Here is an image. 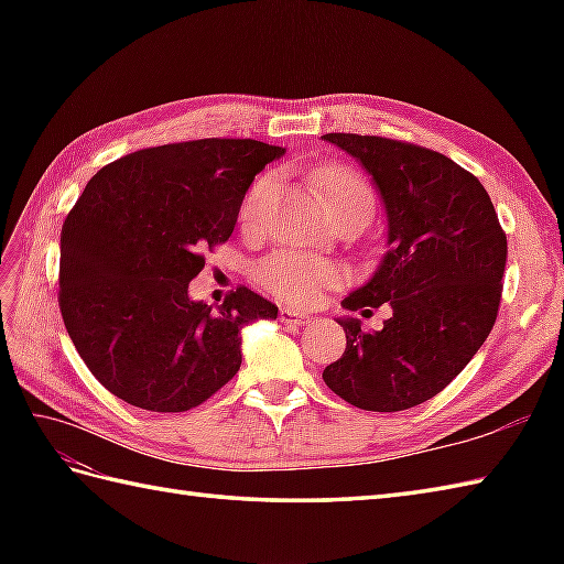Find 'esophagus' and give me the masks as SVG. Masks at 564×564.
Listing matches in <instances>:
<instances>
[{
	"label": "esophagus",
	"instance_id": "1",
	"mask_svg": "<svg viewBox=\"0 0 564 564\" xmlns=\"http://www.w3.org/2000/svg\"><path fill=\"white\" fill-rule=\"evenodd\" d=\"M281 322H285V325H291V327H305V325H310V322H313V317L301 313V310L283 307L281 310Z\"/></svg>",
	"mask_w": 564,
	"mask_h": 564
}]
</instances>
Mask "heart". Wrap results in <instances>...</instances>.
<instances>
[{"label": "heart", "instance_id": "1", "mask_svg": "<svg viewBox=\"0 0 564 564\" xmlns=\"http://www.w3.org/2000/svg\"><path fill=\"white\" fill-rule=\"evenodd\" d=\"M317 182L325 188L329 210L344 206V203H368V206H373V194H370L368 184L349 170H325L319 172ZM269 176H261L251 184L242 203V213H239L245 225L257 223L261 203L269 194ZM257 275L263 283V289L271 291L275 297H281V301L293 305H307L317 301L322 291L341 283L344 271L334 261L322 257L305 254V251L297 249H279L259 263Z\"/></svg>", "mask_w": 564, "mask_h": 564}]
</instances>
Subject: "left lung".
Returning a JSON list of instances; mask_svg holds the SVG:
<instances>
[{"mask_svg":"<svg viewBox=\"0 0 564 564\" xmlns=\"http://www.w3.org/2000/svg\"><path fill=\"white\" fill-rule=\"evenodd\" d=\"M322 138L373 176L388 218L386 257L341 305L392 310L380 332L341 317L346 349L322 378L358 410H410L446 388L492 332L507 235L485 186L446 154L378 135Z\"/></svg>","mask_w":564,"mask_h":564,"instance_id":"1","label":"left lung"}]
</instances>
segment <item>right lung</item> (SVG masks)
<instances>
[{"label": "right lung", "mask_w": 564, "mask_h": 564, "mask_svg": "<svg viewBox=\"0 0 564 564\" xmlns=\"http://www.w3.org/2000/svg\"><path fill=\"white\" fill-rule=\"evenodd\" d=\"M285 148L206 138L138 150L89 178L59 235V313L91 376L123 402L186 412L242 364V327L279 307L239 285L191 301L203 251L230 239L249 184Z\"/></svg>", "instance_id": "obj_1"}]
</instances>
